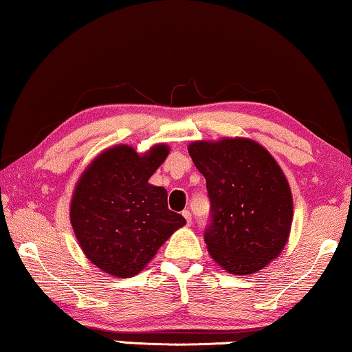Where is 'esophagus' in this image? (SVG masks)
Segmentation results:
<instances>
[{
	"instance_id": "34e87169",
	"label": "esophagus",
	"mask_w": 352,
	"mask_h": 352,
	"mask_svg": "<svg viewBox=\"0 0 352 352\" xmlns=\"http://www.w3.org/2000/svg\"><path fill=\"white\" fill-rule=\"evenodd\" d=\"M182 216H184L186 217V221H187V223H188V226H190V223H192V214H190V211H182Z\"/></svg>"
}]
</instances>
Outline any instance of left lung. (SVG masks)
Instances as JSON below:
<instances>
[{
    "instance_id": "1",
    "label": "left lung",
    "mask_w": 352,
    "mask_h": 352,
    "mask_svg": "<svg viewBox=\"0 0 352 352\" xmlns=\"http://www.w3.org/2000/svg\"><path fill=\"white\" fill-rule=\"evenodd\" d=\"M187 149L211 200L212 221L205 233L211 257L232 274L257 273L289 239L294 201L286 175L249 138L193 141Z\"/></svg>"
}]
</instances>
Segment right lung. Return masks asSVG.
<instances>
[{
  "label": "right lung",
  "instance_id": "obj_1",
  "mask_svg": "<svg viewBox=\"0 0 352 352\" xmlns=\"http://www.w3.org/2000/svg\"><path fill=\"white\" fill-rule=\"evenodd\" d=\"M168 154L164 142L144 154L117 144L96 155L80 175L69 221L85 257L101 272L135 276L173 232L186 226L181 214L168 210L166 188L149 184Z\"/></svg>",
  "mask_w": 352,
  "mask_h": 352
}]
</instances>
